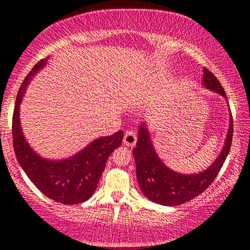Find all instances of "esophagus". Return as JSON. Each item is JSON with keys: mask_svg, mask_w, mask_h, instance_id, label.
Instances as JSON below:
<instances>
[{"mask_svg": "<svg viewBox=\"0 0 250 250\" xmlns=\"http://www.w3.org/2000/svg\"><path fill=\"white\" fill-rule=\"evenodd\" d=\"M136 140V134H135L134 131H125V136H123V143H125V146H128V147H133V146H135Z\"/></svg>", "mask_w": 250, "mask_h": 250, "instance_id": "esophagus-1", "label": "esophagus"}]
</instances>
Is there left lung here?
Returning a JSON list of instances; mask_svg holds the SVG:
<instances>
[{
  "label": "left lung",
  "instance_id": "1",
  "mask_svg": "<svg viewBox=\"0 0 250 250\" xmlns=\"http://www.w3.org/2000/svg\"><path fill=\"white\" fill-rule=\"evenodd\" d=\"M203 87L227 99L226 91L219 80L203 68ZM233 139V117H229V128L222 150L207 169L197 174H181L171 170L155 151L148 127L142 123L139 127V139L133 155L136 163V176L140 188L146 197L157 205L179 206L188 202L205 191L222 168Z\"/></svg>",
  "mask_w": 250,
  "mask_h": 250
}]
</instances>
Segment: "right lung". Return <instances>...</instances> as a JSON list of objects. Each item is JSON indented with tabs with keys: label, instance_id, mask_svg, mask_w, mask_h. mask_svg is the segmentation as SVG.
Returning <instances> with one entry per match:
<instances>
[{
	"label": "right lung",
	"instance_id": "add662e5",
	"mask_svg": "<svg viewBox=\"0 0 250 250\" xmlns=\"http://www.w3.org/2000/svg\"><path fill=\"white\" fill-rule=\"evenodd\" d=\"M47 63L37 62L17 93L13 115V143L16 159L31 182L49 199L63 205H76L94 194L109 155L122 143L123 131L94 140L81 151L64 160L43 159L25 140L20 122V104L34 75Z\"/></svg>",
	"mask_w": 250,
	"mask_h": 250
}]
</instances>
